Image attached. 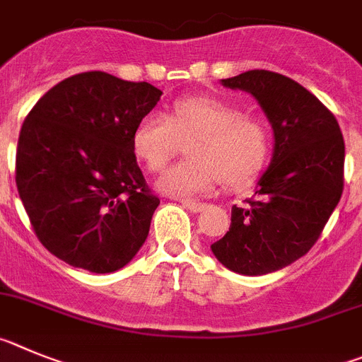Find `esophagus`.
Instances as JSON below:
<instances>
[{
    "label": "esophagus",
    "mask_w": 362,
    "mask_h": 362,
    "mask_svg": "<svg viewBox=\"0 0 362 362\" xmlns=\"http://www.w3.org/2000/svg\"><path fill=\"white\" fill-rule=\"evenodd\" d=\"M180 204L184 205L185 209L191 211V213H200V211H204L205 207H207V205L197 200H180Z\"/></svg>",
    "instance_id": "1"
}]
</instances>
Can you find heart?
<instances>
[{"label": "heart", "instance_id": "b5f03b06", "mask_svg": "<svg viewBox=\"0 0 362 362\" xmlns=\"http://www.w3.org/2000/svg\"><path fill=\"white\" fill-rule=\"evenodd\" d=\"M189 144L187 160L168 169L158 180L162 193L178 198L211 193L218 182L240 189L258 178L272 151L269 126L247 117L240 106L218 97H182L171 117L151 112L133 132V149L158 173Z\"/></svg>", "mask_w": 362, "mask_h": 362}]
</instances>
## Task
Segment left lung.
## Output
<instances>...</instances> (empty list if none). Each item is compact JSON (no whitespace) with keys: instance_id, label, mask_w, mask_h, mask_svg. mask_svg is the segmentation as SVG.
Listing matches in <instances>:
<instances>
[{"instance_id":"left-lung-1","label":"left lung","mask_w":362,"mask_h":362,"mask_svg":"<svg viewBox=\"0 0 362 362\" xmlns=\"http://www.w3.org/2000/svg\"><path fill=\"white\" fill-rule=\"evenodd\" d=\"M258 100L274 132V153L245 207L211 250L243 276L291 265L312 249L343 194L344 141L334 113L307 88L269 70L221 79Z\"/></svg>"}]
</instances>
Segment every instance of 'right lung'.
<instances>
[{
    "instance_id": "right-lung-1",
    "label": "right lung",
    "mask_w": 362,
    "mask_h": 362,
    "mask_svg": "<svg viewBox=\"0 0 362 362\" xmlns=\"http://www.w3.org/2000/svg\"><path fill=\"white\" fill-rule=\"evenodd\" d=\"M160 95L84 71L50 88L23 122L19 198L39 242L68 265L108 274L144 245L160 200L136 164L133 132Z\"/></svg>"
}]
</instances>
